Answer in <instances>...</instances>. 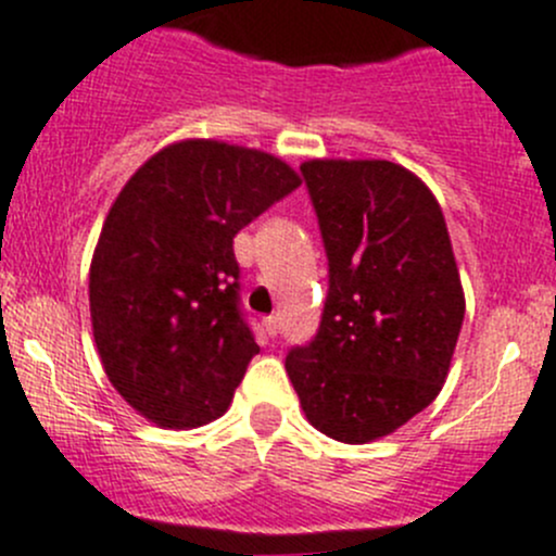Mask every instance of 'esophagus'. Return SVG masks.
Segmentation results:
<instances>
[{
	"instance_id": "1",
	"label": "esophagus",
	"mask_w": 556,
	"mask_h": 556,
	"mask_svg": "<svg viewBox=\"0 0 556 556\" xmlns=\"http://www.w3.org/2000/svg\"><path fill=\"white\" fill-rule=\"evenodd\" d=\"M264 330H267L269 338H275L281 332V319H278V316H267V319H264Z\"/></svg>"
}]
</instances>
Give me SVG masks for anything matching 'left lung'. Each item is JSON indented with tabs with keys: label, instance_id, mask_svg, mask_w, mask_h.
I'll return each mask as SVG.
<instances>
[{
	"label": "left lung",
	"instance_id": "left-lung-1",
	"mask_svg": "<svg viewBox=\"0 0 556 556\" xmlns=\"http://www.w3.org/2000/svg\"><path fill=\"white\" fill-rule=\"evenodd\" d=\"M319 218L330 289L319 332L287 354L316 431L382 440L445 384L464 289L437 195L390 161L314 157L300 166Z\"/></svg>",
	"mask_w": 556,
	"mask_h": 556
}]
</instances>
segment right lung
I'll return each mask as SVG.
<instances>
[{"label":"right lung","instance_id":"obj_1","mask_svg":"<svg viewBox=\"0 0 556 556\" xmlns=\"http://www.w3.org/2000/svg\"><path fill=\"white\" fill-rule=\"evenodd\" d=\"M300 182L269 152L185 139L119 190L89 264V314L105 377L141 417L199 428L229 409L258 354L235 235Z\"/></svg>","mask_w":556,"mask_h":556}]
</instances>
